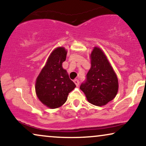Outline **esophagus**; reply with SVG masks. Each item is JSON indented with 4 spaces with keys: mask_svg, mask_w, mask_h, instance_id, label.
Here are the masks:
<instances>
[{
    "mask_svg": "<svg viewBox=\"0 0 146 146\" xmlns=\"http://www.w3.org/2000/svg\"><path fill=\"white\" fill-rule=\"evenodd\" d=\"M74 82L75 83V84H76V86H78V85L80 84V82H79L78 80H77V79L74 80Z\"/></svg>",
    "mask_w": 146,
    "mask_h": 146,
    "instance_id": "esophagus-1",
    "label": "esophagus"
}]
</instances>
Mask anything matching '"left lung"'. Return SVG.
I'll use <instances>...</instances> for the list:
<instances>
[{
    "label": "left lung",
    "instance_id": "left-lung-1",
    "mask_svg": "<svg viewBox=\"0 0 146 146\" xmlns=\"http://www.w3.org/2000/svg\"><path fill=\"white\" fill-rule=\"evenodd\" d=\"M91 68L86 80L80 88L88 101L98 106H104L114 98L118 90V80L103 51L94 47L90 55Z\"/></svg>",
    "mask_w": 146,
    "mask_h": 146
}]
</instances>
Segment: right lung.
Here are the masks:
<instances>
[{
  "label": "right lung",
  "instance_id": "1",
  "mask_svg": "<svg viewBox=\"0 0 146 146\" xmlns=\"http://www.w3.org/2000/svg\"><path fill=\"white\" fill-rule=\"evenodd\" d=\"M67 51L58 47L52 52L44 67L36 81V94L43 104L51 109L62 106L67 100L68 94L76 87L62 68Z\"/></svg>",
  "mask_w": 146,
  "mask_h": 146
}]
</instances>
